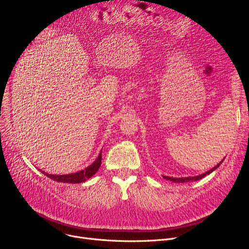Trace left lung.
Wrapping results in <instances>:
<instances>
[{"mask_svg": "<svg viewBox=\"0 0 249 249\" xmlns=\"http://www.w3.org/2000/svg\"><path fill=\"white\" fill-rule=\"evenodd\" d=\"M224 159H225V158H224ZM224 159L222 160L216 166H214L213 168H211L210 171H208V172H206V173H204V174H202V175H199V176H195V177H185V178H173V177L162 176V178H165L166 180H171V181H173V182H188V181H192V180H199V179L203 178L204 177H206L207 175H210L213 171H215V169H216L217 167H219L220 164H221L222 162H223Z\"/></svg>", "mask_w": 249, "mask_h": 249, "instance_id": "left-lung-1", "label": "left lung"}]
</instances>
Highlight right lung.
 I'll return each instance as SVG.
<instances>
[{"mask_svg":"<svg viewBox=\"0 0 249 249\" xmlns=\"http://www.w3.org/2000/svg\"><path fill=\"white\" fill-rule=\"evenodd\" d=\"M102 163V150L100 151L97 160L91 163L90 165H89L88 167H86L83 171H80L77 173H73V174H70V175H49L45 172L40 171L42 174H44L47 178L53 179L55 181L58 182H69V184H80V182H84L86 181L88 178L93 177L98 171L101 166Z\"/></svg>","mask_w":249,"mask_h":249,"instance_id":"obj_1","label":"right lung"}]
</instances>
